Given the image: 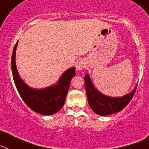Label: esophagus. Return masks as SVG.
Instances as JSON below:
<instances>
[{"label":"esophagus","mask_w":149,"mask_h":149,"mask_svg":"<svg viewBox=\"0 0 149 149\" xmlns=\"http://www.w3.org/2000/svg\"><path fill=\"white\" fill-rule=\"evenodd\" d=\"M84 67H85V62H84L83 61H82V60L78 61H77L76 63V70H78V71L82 70L83 69Z\"/></svg>","instance_id":"34e87169"}]
</instances>
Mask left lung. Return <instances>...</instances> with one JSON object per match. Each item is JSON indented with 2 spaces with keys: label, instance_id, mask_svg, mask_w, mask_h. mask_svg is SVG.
Segmentation results:
<instances>
[{
  "label": "left lung",
  "instance_id": "left-lung-1",
  "mask_svg": "<svg viewBox=\"0 0 149 149\" xmlns=\"http://www.w3.org/2000/svg\"><path fill=\"white\" fill-rule=\"evenodd\" d=\"M85 87L91 109L95 113L102 116L116 113L125 109L136 90V86H135L132 92L125 96L118 97L106 96L95 88L88 73L85 76Z\"/></svg>",
  "mask_w": 149,
  "mask_h": 149
}]
</instances>
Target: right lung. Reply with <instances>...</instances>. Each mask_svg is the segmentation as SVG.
Segmentation results:
<instances>
[{"instance_id":"right-lung-1","label":"right lung","mask_w":149,"mask_h":149,"mask_svg":"<svg viewBox=\"0 0 149 149\" xmlns=\"http://www.w3.org/2000/svg\"><path fill=\"white\" fill-rule=\"evenodd\" d=\"M18 41L14 46L11 58V67L14 82L21 97L32 110L44 116H50L58 112L64 107L70 80L76 75V68L67 70L56 84L42 89L30 88L20 78L15 65V50Z\"/></svg>"}]
</instances>
